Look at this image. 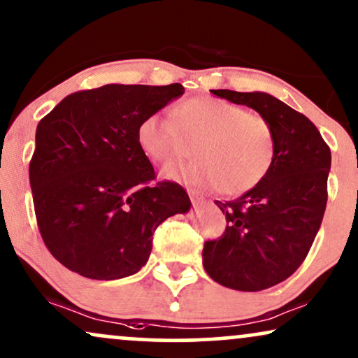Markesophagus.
I'll use <instances>...</instances> for the list:
<instances>
[{
  "label": "esophagus",
  "mask_w": 358,
  "mask_h": 358,
  "mask_svg": "<svg viewBox=\"0 0 358 358\" xmlns=\"http://www.w3.org/2000/svg\"><path fill=\"white\" fill-rule=\"evenodd\" d=\"M187 192H188V194H189V200H192V203H193V206H194V208L200 206V205H203V201H205V198H203L201 194L196 192V189L188 188Z\"/></svg>",
  "instance_id": "34e87169"
}]
</instances>
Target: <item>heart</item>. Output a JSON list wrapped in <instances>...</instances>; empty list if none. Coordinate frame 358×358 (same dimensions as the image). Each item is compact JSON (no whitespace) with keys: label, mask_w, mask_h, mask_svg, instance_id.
<instances>
[{"label":"heart","mask_w":358,"mask_h":358,"mask_svg":"<svg viewBox=\"0 0 358 358\" xmlns=\"http://www.w3.org/2000/svg\"><path fill=\"white\" fill-rule=\"evenodd\" d=\"M135 137L143 155L155 164L182 155L185 140L194 139V157L166 165L162 175L192 187H220L226 194L256 188L269 173L275 153L274 129L266 117L211 96L176 103L173 119L162 112L145 115Z\"/></svg>","instance_id":"obj_1"}]
</instances>
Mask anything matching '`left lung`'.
I'll return each mask as SVG.
<instances>
[{"instance_id":"8db88e82","label":"left lung","mask_w":358,"mask_h":358,"mask_svg":"<svg viewBox=\"0 0 358 358\" xmlns=\"http://www.w3.org/2000/svg\"><path fill=\"white\" fill-rule=\"evenodd\" d=\"M211 94L255 108L274 129L269 173L233 201H216L224 234L203 248V266L221 286L257 292L286 280L306 259L327 205L330 148L306 115L266 92Z\"/></svg>"}]
</instances>
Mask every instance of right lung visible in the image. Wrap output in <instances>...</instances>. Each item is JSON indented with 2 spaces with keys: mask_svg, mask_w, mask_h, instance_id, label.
I'll return each instance as SVG.
<instances>
[{
  "mask_svg": "<svg viewBox=\"0 0 358 358\" xmlns=\"http://www.w3.org/2000/svg\"><path fill=\"white\" fill-rule=\"evenodd\" d=\"M182 84H107L62 99L36 129L29 164L36 220L51 255L84 278L138 273L157 226L192 206L158 182L140 150L138 122L182 97Z\"/></svg>",
  "mask_w": 358,
  "mask_h": 358,
  "instance_id": "1",
  "label": "right lung"
}]
</instances>
